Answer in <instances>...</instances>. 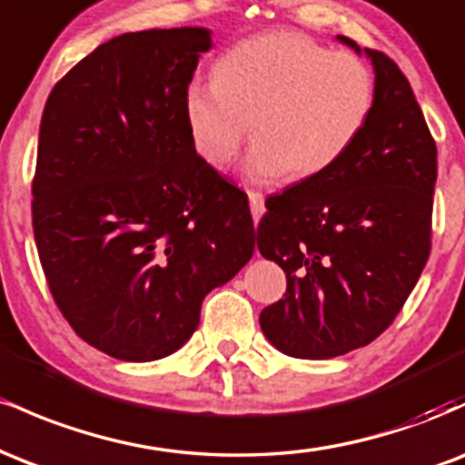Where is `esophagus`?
<instances>
[{"mask_svg": "<svg viewBox=\"0 0 465 465\" xmlns=\"http://www.w3.org/2000/svg\"><path fill=\"white\" fill-rule=\"evenodd\" d=\"M249 205H251V214H253V221L258 223L264 214V196L260 192H249Z\"/></svg>", "mask_w": 465, "mask_h": 465, "instance_id": "34e87169", "label": "esophagus"}]
</instances>
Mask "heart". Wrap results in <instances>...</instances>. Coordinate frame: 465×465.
<instances>
[{
	"instance_id": "1",
	"label": "heart",
	"mask_w": 465,
	"mask_h": 465,
	"mask_svg": "<svg viewBox=\"0 0 465 465\" xmlns=\"http://www.w3.org/2000/svg\"><path fill=\"white\" fill-rule=\"evenodd\" d=\"M373 104L370 67L297 32H264L232 45L214 65V83H192L183 115L196 153L227 168L247 140L253 183L295 181L332 170L365 129Z\"/></svg>"
}]
</instances>
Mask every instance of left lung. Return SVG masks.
<instances>
[{
	"label": "left lung",
	"mask_w": 465,
	"mask_h": 465,
	"mask_svg": "<svg viewBox=\"0 0 465 465\" xmlns=\"http://www.w3.org/2000/svg\"><path fill=\"white\" fill-rule=\"evenodd\" d=\"M373 67V104L350 153L322 177L266 199L258 249L286 273L260 312L271 345L334 359L391 325L430 253L437 148L391 58L336 36Z\"/></svg>",
	"instance_id": "obj_1"
}]
</instances>
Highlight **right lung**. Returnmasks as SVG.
I'll use <instances>...</instances> for the list:
<instances>
[{"label": "right lung", "instance_id": "right-lung-1", "mask_svg": "<svg viewBox=\"0 0 465 465\" xmlns=\"http://www.w3.org/2000/svg\"><path fill=\"white\" fill-rule=\"evenodd\" d=\"M207 28L126 32L47 98L32 227L52 297L117 361L177 351L255 249L249 199L196 154L183 98Z\"/></svg>", "mask_w": 465, "mask_h": 465}]
</instances>
